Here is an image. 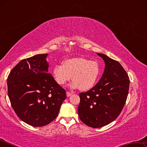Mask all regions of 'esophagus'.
Returning <instances> with one entry per match:
<instances>
[{
  "instance_id": "esophagus-1",
  "label": "esophagus",
  "mask_w": 147,
  "mask_h": 147,
  "mask_svg": "<svg viewBox=\"0 0 147 147\" xmlns=\"http://www.w3.org/2000/svg\"><path fill=\"white\" fill-rule=\"evenodd\" d=\"M72 94H73V93H70V92H69V91H67V92H66V94H67V97H69V96H71Z\"/></svg>"
}]
</instances>
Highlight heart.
<instances>
[{"label":"heart","mask_w":147,"mask_h":147,"mask_svg":"<svg viewBox=\"0 0 147 147\" xmlns=\"http://www.w3.org/2000/svg\"><path fill=\"white\" fill-rule=\"evenodd\" d=\"M100 73L97 61L82 57L66 59L63 65H56L52 72L54 79L59 85H64L71 78V88H78L83 91H88L95 86Z\"/></svg>","instance_id":"b5f03b06"}]
</instances>
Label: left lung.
Wrapping results in <instances>:
<instances>
[{"mask_svg":"<svg viewBox=\"0 0 147 147\" xmlns=\"http://www.w3.org/2000/svg\"><path fill=\"white\" fill-rule=\"evenodd\" d=\"M105 62L104 73L98 82L79 94V118L90 127L101 128L113 122L121 113L127 98L130 80L117 61L96 53Z\"/></svg>","mask_w":147,"mask_h":147,"instance_id":"1","label":"left lung"}]
</instances>
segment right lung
<instances>
[{
	"label": "right lung",
	"mask_w": 147,
	"mask_h": 147,
	"mask_svg": "<svg viewBox=\"0 0 147 147\" xmlns=\"http://www.w3.org/2000/svg\"><path fill=\"white\" fill-rule=\"evenodd\" d=\"M48 54L24 59L9 73L8 94L17 115L26 124L40 127L58 116L66 91L49 73Z\"/></svg>",
	"instance_id": "add662e5"
}]
</instances>
